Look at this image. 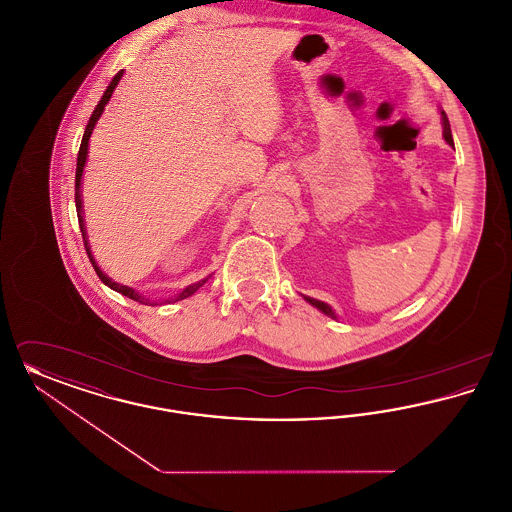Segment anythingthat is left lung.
Wrapping results in <instances>:
<instances>
[{
  "label": "left lung",
  "mask_w": 512,
  "mask_h": 512,
  "mask_svg": "<svg viewBox=\"0 0 512 512\" xmlns=\"http://www.w3.org/2000/svg\"><path fill=\"white\" fill-rule=\"evenodd\" d=\"M441 121H443V138H445V142L449 144V146H453V136H451V126H449V119H447V115H445V111H441ZM313 307H317L318 311H322L324 315H328V317L336 318V313L326 305V303H322V301H317V299H313V297H305Z\"/></svg>",
  "instance_id": "1"
}]
</instances>
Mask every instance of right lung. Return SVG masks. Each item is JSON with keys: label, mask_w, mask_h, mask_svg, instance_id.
<instances>
[{"label": "right lung", "mask_w": 512, "mask_h": 512, "mask_svg": "<svg viewBox=\"0 0 512 512\" xmlns=\"http://www.w3.org/2000/svg\"><path fill=\"white\" fill-rule=\"evenodd\" d=\"M122 71L115 74V78L111 80V84L107 86V90H105V94H103V98L99 99L98 105H96V109H94V113H92V117H90V121L86 124V130H84V136H82V144H80V149H78V159H76V176H74V201H76V215H78V224H80V232H82V240H84V247H86V253H88V259H90V263L94 265V270H96V274L99 276V280L105 284V286H109L111 290H115V292L122 293V295H126V297H130V299H134V301H140V303H144V297L142 295H138V293L134 292L132 288H128V286H121V284H117V282H113L111 278H107L101 270H99L98 265H96V261H94V257H92V251H90V247H88V238H86V230H84V219H82V197H80V178H82V171H84V165H86V155H88V140H90V136H92V130H94V126H96V122H98L99 117H101V113H103V109H105V105H107V101L111 99V94L115 92V88H117V84H119V80H121ZM207 282V278L205 280H199V282H195L192 286H188L186 290H182V292L178 293V295H174V299H171L172 303L174 301H180V299H186V297H190V295H194L203 284Z\"/></svg>", "instance_id": "right-lung-1"}]
</instances>
